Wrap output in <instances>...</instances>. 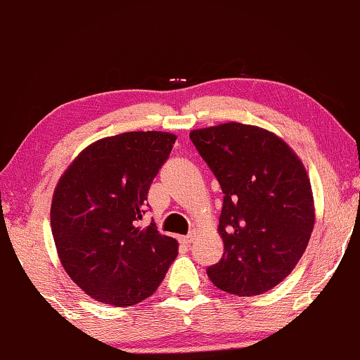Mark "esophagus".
<instances>
[{
	"label": "esophagus",
	"instance_id": "esophagus-1",
	"mask_svg": "<svg viewBox=\"0 0 360 360\" xmlns=\"http://www.w3.org/2000/svg\"><path fill=\"white\" fill-rule=\"evenodd\" d=\"M195 232H190L188 235H185V237H180V240H181V243H185V245H190V243L193 242V238H195Z\"/></svg>",
	"mask_w": 360,
	"mask_h": 360
}]
</instances>
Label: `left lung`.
Segmentation results:
<instances>
[{
	"mask_svg": "<svg viewBox=\"0 0 360 360\" xmlns=\"http://www.w3.org/2000/svg\"><path fill=\"white\" fill-rule=\"evenodd\" d=\"M190 140L224 192V255L207 269L208 278L229 294H264L294 270L312 233L305 167L285 141L260 127L229 122L190 131Z\"/></svg>",
	"mask_w": 360,
	"mask_h": 360,
	"instance_id": "left-lung-1",
	"label": "left lung"
}]
</instances>
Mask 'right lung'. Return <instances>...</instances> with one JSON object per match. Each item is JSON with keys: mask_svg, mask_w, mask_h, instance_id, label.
Segmentation results:
<instances>
[{"mask_svg": "<svg viewBox=\"0 0 360 360\" xmlns=\"http://www.w3.org/2000/svg\"><path fill=\"white\" fill-rule=\"evenodd\" d=\"M176 136L127 131L86 146L58 181L51 232L61 265L98 302L130 307L157 290L179 254L157 225L140 229L150 185Z\"/></svg>", "mask_w": 360, "mask_h": 360, "instance_id": "1", "label": "right lung"}]
</instances>
